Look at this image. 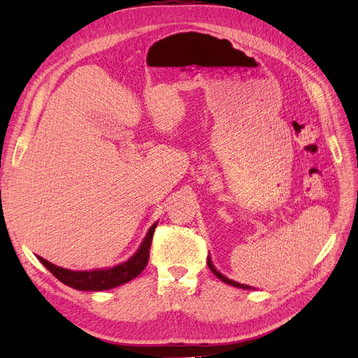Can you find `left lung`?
Masks as SVG:
<instances>
[{"label":"left lung","instance_id":"8db88e82","mask_svg":"<svg viewBox=\"0 0 358 358\" xmlns=\"http://www.w3.org/2000/svg\"><path fill=\"white\" fill-rule=\"evenodd\" d=\"M208 267L211 268V271L214 273V275L220 279V280H222V282H225L227 285H231V286H234V287H241V289H253L251 286H248V285H241V283H238V282H234V280H231V279H228V278H225L222 273H220L217 268H215V266L213 264V260H211V257L208 256Z\"/></svg>","mask_w":358,"mask_h":358}]
</instances>
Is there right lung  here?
<instances>
[{
  "label": "right lung",
  "instance_id": "1",
  "mask_svg": "<svg viewBox=\"0 0 358 358\" xmlns=\"http://www.w3.org/2000/svg\"><path fill=\"white\" fill-rule=\"evenodd\" d=\"M156 227H157V222H155L150 227V229L147 231V234H145L143 243L140 244L138 250L127 262H124V263L110 267V268H96V270H90V271L88 270L73 271L69 268L55 266L40 256H37V259L57 280L65 283L66 286H71L76 290H87V292L108 290V289L121 286L124 283L133 280L144 270L147 263H149V256H150L149 251H150V245H152Z\"/></svg>",
  "mask_w": 358,
  "mask_h": 358
}]
</instances>
